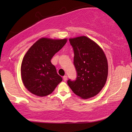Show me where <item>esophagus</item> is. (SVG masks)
Wrapping results in <instances>:
<instances>
[{
  "label": "esophagus",
  "mask_w": 132,
  "mask_h": 132,
  "mask_svg": "<svg viewBox=\"0 0 132 132\" xmlns=\"http://www.w3.org/2000/svg\"><path fill=\"white\" fill-rule=\"evenodd\" d=\"M67 76H64V77H63V79H64V80L65 81H65H67Z\"/></svg>",
  "instance_id": "34e87169"
}]
</instances>
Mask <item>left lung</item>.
Returning <instances> with one entry per match:
<instances>
[{"instance_id": "left-lung-1", "label": "left lung", "mask_w": 132, "mask_h": 132, "mask_svg": "<svg viewBox=\"0 0 132 132\" xmlns=\"http://www.w3.org/2000/svg\"><path fill=\"white\" fill-rule=\"evenodd\" d=\"M74 50V65L77 76L67 84L76 95L83 99L93 97L104 87L108 75V64L102 48L85 36L69 39Z\"/></svg>"}]
</instances>
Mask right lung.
Listing matches in <instances>:
<instances>
[{
    "mask_svg": "<svg viewBox=\"0 0 132 132\" xmlns=\"http://www.w3.org/2000/svg\"><path fill=\"white\" fill-rule=\"evenodd\" d=\"M67 41V38H41L25 54L21 65V80L32 94L39 97L49 95L62 80L50 61Z\"/></svg>",
    "mask_w": 132,
    "mask_h": 132,
    "instance_id": "right-lung-1",
    "label": "right lung"
}]
</instances>
